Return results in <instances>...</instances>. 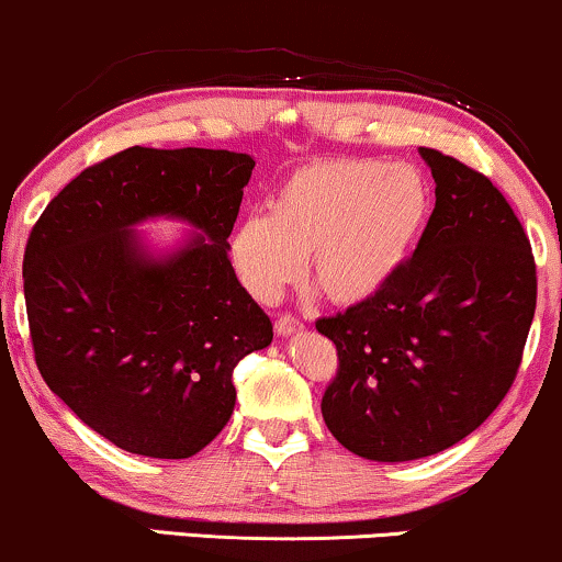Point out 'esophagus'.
I'll return each instance as SVG.
<instances>
[{
  "label": "esophagus",
  "instance_id": "obj_1",
  "mask_svg": "<svg viewBox=\"0 0 562 562\" xmlns=\"http://www.w3.org/2000/svg\"><path fill=\"white\" fill-rule=\"evenodd\" d=\"M274 329H277V334H282V337H288V334L301 331L303 329V322L297 316H293V314H282L274 322Z\"/></svg>",
  "mask_w": 562,
  "mask_h": 562
}]
</instances>
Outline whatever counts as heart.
Wrapping results in <instances>:
<instances>
[{"instance_id": "b5f03b06", "label": "heart", "mask_w": 562, "mask_h": 562, "mask_svg": "<svg viewBox=\"0 0 562 562\" xmlns=\"http://www.w3.org/2000/svg\"><path fill=\"white\" fill-rule=\"evenodd\" d=\"M432 191L420 168L373 158L297 168L269 215L240 220L228 257L240 285L274 303L305 272L331 303H363L389 285L423 236Z\"/></svg>"}]
</instances>
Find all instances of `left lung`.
<instances>
[{"instance_id": "obj_1", "label": "left lung", "mask_w": 562, "mask_h": 562, "mask_svg": "<svg viewBox=\"0 0 562 562\" xmlns=\"http://www.w3.org/2000/svg\"><path fill=\"white\" fill-rule=\"evenodd\" d=\"M436 207L389 285L318 318L337 347L322 415L347 451L430 457L477 430L508 394L537 308L531 244L485 173L420 147Z\"/></svg>"}]
</instances>
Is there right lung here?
I'll return each instance as SVG.
<instances>
[{"label": "right lung", "instance_id": "obj_1", "mask_svg": "<svg viewBox=\"0 0 562 562\" xmlns=\"http://www.w3.org/2000/svg\"><path fill=\"white\" fill-rule=\"evenodd\" d=\"M251 170L244 153L130 147L69 181L27 236L35 366L119 449L194 457L231 420L233 368L272 342L228 257ZM158 214L203 236L168 260L147 258L131 225Z\"/></svg>", "mask_w": 562, "mask_h": 562}]
</instances>
